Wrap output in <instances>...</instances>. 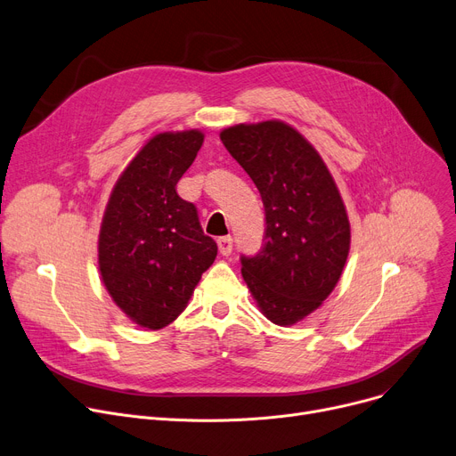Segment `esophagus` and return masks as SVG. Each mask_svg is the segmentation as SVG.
Instances as JSON below:
<instances>
[{
	"mask_svg": "<svg viewBox=\"0 0 456 456\" xmlns=\"http://www.w3.org/2000/svg\"><path fill=\"white\" fill-rule=\"evenodd\" d=\"M217 245H219V252H221L223 256H230L232 250H233V239H232L230 235L219 237V239H217Z\"/></svg>",
	"mask_w": 456,
	"mask_h": 456,
	"instance_id": "34e87169",
	"label": "esophagus"
}]
</instances>
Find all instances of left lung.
Here are the masks:
<instances>
[{"instance_id": "obj_1", "label": "left lung", "mask_w": 456, "mask_h": 456, "mask_svg": "<svg viewBox=\"0 0 456 456\" xmlns=\"http://www.w3.org/2000/svg\"><path fill=\"white\" fill-rule=\"evenodd\" d=\"M221 142L259 190L265 245L240 257V274L263 316L300 322L337 287L350 254L352 228L322 156L285 121L239 123Z\"/></svg>"}]
</instances>
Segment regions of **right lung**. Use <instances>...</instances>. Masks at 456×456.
<instances>
[{
    "instance_id": "obj_1",
    "label": "right lung",
    "mask_w": 456,
    "mask_h": 456,
    "mask_svg": "<svg viewBox=\"0 0 456 456\" xmlns=\"http://www.w3.org/2000/svg\"><path fill=\"white\" fill-rule=\"evenodd\" d=\"M204 132H158L119 175L106 204L97 263L116 305L134 324L162 330L187 307L217 257L197 208L176 193L195 162Z\"/></svg>"
}]
</instances>
